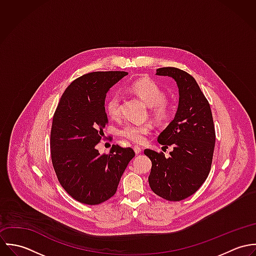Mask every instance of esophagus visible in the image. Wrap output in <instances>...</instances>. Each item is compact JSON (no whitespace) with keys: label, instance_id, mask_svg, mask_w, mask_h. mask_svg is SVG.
<instances>
[{"label":"esophagus","instance_id":"34e87169","mask_svg":"<svg viewBox=\"0 0 256 256\" xmlns=\"http://www.w3.org/2000/svg\"><path fill=\"white\" fill-rule=\"evenodd\" d=\"M133 148H134V152H135V154H140V152H142V148H140L139 146H134Z\"/></svg>","mask_w":256,"mask_h":256}]
</instances>
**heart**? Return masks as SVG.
Here are the masks:
<instances>
[{
    "label": "heart",
    "mask_w": 256,
    "mask_h": 256,
    "mask_svg": "<svg viewBox=\"0 0 256 256\" xmlns=\"http://www.w3.org/2000/svg\"><path fill=\"white\" fill-rule=\"evenodd\" d=\"M131 90L146 104L152 108L154 114L158 118H162L168 113V104L166 102V96L160 86L152 80H140L135 82ZM121 106V98L118 94L110 96L106 104V110L110 117H116L119 115ZM152 125L146 124H134L127 123L120 130L119 135L123 138L130 140L134 143H143L146 140V136L152 131Z\"/></svg>",
    "instance_id": "b5f03b06"
}]
</instances>
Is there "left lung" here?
Masks as SVG:
<instances>
[{
	"instance_id": "8db88e82",
	"label": "left lung",
	"mask_w": 256,
	"mask_h": 256,
	"mask_svg": "<svg viewBox=\"0 0 256 256\" xmlns=\"http://www.w3.org/2000/svg\"><path fill=\"white\" fill-rule=\"evenodd\" d=\"M156 74L172 78L180 98L174 120L158 137L160 145L174 146L170 156L144 150L152 160L148 184L160 197L180 201L194 194L210 172L216 141L213 116L192 76L172 67L160 68Z\"/></svg>"
}]
</instances>
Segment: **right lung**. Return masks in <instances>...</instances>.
<instances>
[{"instance_id": "add662e5", "label": "right lung", "mask_w": 256, "mask_h": 256, "mask_svg": "<svg viewBox=\"0 0 256 256\" xmlns=\"http://www.w3.org/2000/svg\"><path fill=\"white\" fill-rule=\"evenodd\" d=\"M127 72L84 74L66 88L53 116L50 148L58 180L74 200L98 205L111 198L129 162L131 148L113 145L108 154L96 146L108 123L106 98Z\"/></svg>"}]
</instances>
